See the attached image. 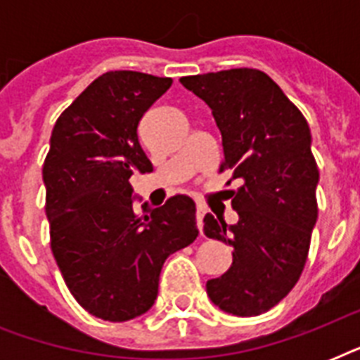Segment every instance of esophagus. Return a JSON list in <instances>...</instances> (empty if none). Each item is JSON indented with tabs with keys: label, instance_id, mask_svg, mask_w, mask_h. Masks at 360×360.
Here are the masks:
<instances>
[{
	"label": "esophagus",
	"instance_id": "esophagus-1",
	"mask_svg": "<svg viewBox=\"0 0 360 360\" xmlns=\"http://www.w3.org/2000/svg\"><path fill=\"white\" fill-rule=\"evenodd\" d=\"M203 214H205V209H203V205H200V203H198L196 205V224H198V230H200V233L203 231Z\"/></svg>",
	"mask_w": 360,
	"mask_h": 360
}]
</instances>
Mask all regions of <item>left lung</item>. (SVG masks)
I'll return each mask as SVG.
<instances>
[{
	"label": "left lung",
	"mask_w": 360,
	"mask_h": 360,
	"mask_svg": "<svg viewBox=\"0 0 360 360\" xmlns=\"http://www.w3.org/2000/svg\"><path fill=\"white\" fill-rule=\"evenodd\" d=\"M181 84L213 112L224 160L240 186L231 192L239 214L226 224L207 213L203 233L233 248L231 267L207 280L209 299L233 316H259L297 284L318 220L319 169L310 127L284 91L257 69L183 76ZM230 185V181H228Z\"/></svg>",
	"instance_id": "8db88e82"
}]
</instances>
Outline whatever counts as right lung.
<instances>
[{"label": "right lung", "mask_w": 360, "mask_h": 360, "mask_svg": "<svg viewBox=\"0 0 360 360\" xmlns=\"http://www.w3.org/2000/svg\"><path fill=\"white\" fill-rule=\"evenodd\" d=\"M172 78L110 70L59 115L42 166L50 245L67 288L104 321H129L153 307L166 257L198 237L185 194L136 214L134 172L153 164L138 140L147 110Z\"/></svg>", "instance_id": "obj_1"}]
</instances>
